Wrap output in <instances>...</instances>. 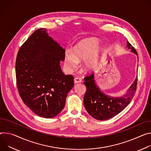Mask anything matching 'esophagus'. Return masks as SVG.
Masks as SVG:
<instances>
[{"label": "esophagus", "instance_id": "obj_1", "mask_svg": "<svg viewBox=\"0 0 151 151\" xmlns=\"http://www.w3.org/2000/svg\"><path fill=\"white\" fill-rule=\"evenodd\" d=\"M74 81L75 84H78V83H80L82 82V79L80 78H75L74 79Z\"/></svg>", "mask_w": 151, "mask_h": 151}]
</instances>
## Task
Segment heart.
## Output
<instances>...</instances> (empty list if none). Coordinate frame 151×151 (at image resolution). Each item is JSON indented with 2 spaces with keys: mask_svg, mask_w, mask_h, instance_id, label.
<instances>
[{
  "mask_svg": "<svg viewBox=\"0 0 151 151\" xmlns=\"http://www.w3.org/2000/svg\"><path fill=\"white\" fill-rule=\"evenodd\" d=\"M99 40L96 38H86L81 40L72 49L64 53V64L68 71H73L78 67L79 61L83 60V66L84 70L91 72L98 67L102 48Z\"/></svg>",
  "mask_w": 151,
  "mask_h": 151,
  "instance_id": "heart-1",
  "label": "heart"
}]
</instances>
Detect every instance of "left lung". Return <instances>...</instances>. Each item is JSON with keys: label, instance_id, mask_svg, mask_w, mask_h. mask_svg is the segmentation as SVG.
Returning <instances> with one entry per match:
<instances>
[{"label": "left lung", "instance_id": "8db88e82", "mask_svg": "<svg viewBox=\"0 0 151 151\" xmlns=\"http://www.w3.org/2000/svg\"><path fill=\"white\" fill-rule=\"evenodd\" d=\"M127 47L138 56L134 47L127 42ZM139 60V58H138ZM87 90L84 104L88 113L99 120L111 119L123 110L131 102L137 88V76L123 96L112 97L104 93L96 84L94 73L84 78Z\"/></svg>", "mask_w": 151, "mask_h": 151}]
</instances>
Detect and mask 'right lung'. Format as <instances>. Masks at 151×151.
Instances as JSON below:
<instances>
[{
  "label": "right lung",
  "mask_w": 151,
  "mask_h": 151,
  "mask_svg": "<svg viewBox=\"0 0 151 151\" xmlns=\"http://www.w3.org/2000/svg\"><path fill=\"white\" fill-rule=\"evenodd\" d=\"M64 53L65 49L43 28L33 32L18 52L16 75L19 94L24 104L42 117L58 114L74 86L73 76L65 75L61 68Z\"/></svg>",
  "instance_id": "right-lung-1"
}]
</instances>
